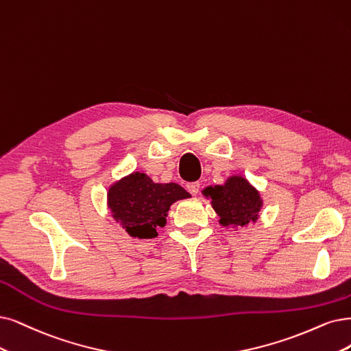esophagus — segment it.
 <instances>
[{"label":"esophagus","mask_w":351,"mask_h":351,"mask_svg":"<svg viewBox=\"0 0 351 351\" xmlns=\"http://www.w3.org/2000/svg\"><path fill=\"white\" fill-rule=\"evenodd\" d=\"M199 186H201L199 182H189L186 185V189L192 193V195H197V193L199 192Z\"/></svg>","instance_id":"1"}]
</instances>
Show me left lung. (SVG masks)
<instances>
[{
	"mask_svg": "<svg viewBox=\"0 0 351 351\" xmlns=\"http://www.w3.org/2000/svg\"><path fill=\"white\" fill-rule=\"evenodd\" d=\"M213 199V206L219 215V223L224 226H245L257 218L262 201L258 192L245 179L232 176L226 185L210 186L205 189Z\"/></svg>",
	"mask_w": 351,
	"mask_h": 351,
	"instance_id": "1",
	"label": "left lung"
}]
</instances>
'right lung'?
Here are the masks:
<instances>
[{
	"mask_svg": "<svg viewBox=\"0 0 351 351\" xmlns=\"http://www.w3.org/2000/svg\"><path fill=\"white\" fill-rule=\"evenodd\" d=\"M189 197L178 184H154L145 173L136 172L111 186L108 205L130 236L153 239L158 236L156 228L166 224L169 206Z\"/></svg>",
	"mask_w": 351,
	"mask_h": 351,
	"instance_id": "right-lung-1",
	"label": "right lung"
}]
</instances>
